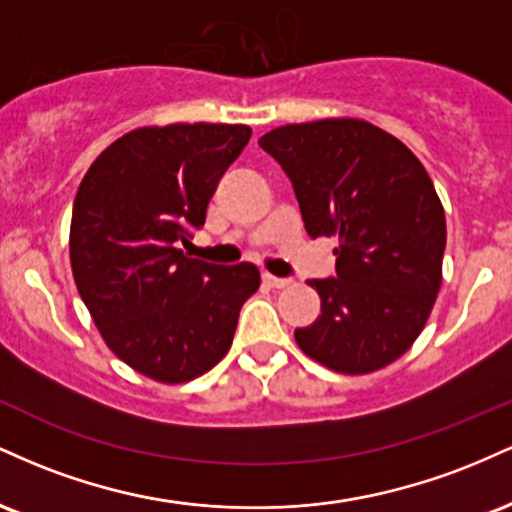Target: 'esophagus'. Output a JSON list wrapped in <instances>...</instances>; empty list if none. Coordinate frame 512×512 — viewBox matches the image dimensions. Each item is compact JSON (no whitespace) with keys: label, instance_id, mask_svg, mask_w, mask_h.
Returning a JSON list of instances; mask_svg holds the SVG:
<instances>
[{"label":"esophagus","instance_id":"obj_1","mask_svg":"<svg viewBox=\"0 0 512 512\" xmlns=\"http://www.w3.org/2000/svg\"><path fill=\"white\" fill-rule=\"evenodd\" d=\"M262 279L267 281L269 286H274V289H286V286L291 284V279H284V276H274V274H262Z\"/></svg>","mask_w":512,"mask_h":512}]
</instances>
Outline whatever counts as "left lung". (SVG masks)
<instances>
[{"label": "left lung", "mask_w": 512, "mask_h": 512, "mask_svg": "<svg viewBox=\"0 0 512 512\" xmlns=\"http://www.w3.org/2000/svg\"><path fill=\"white\" fill-rule=\"evenodd\" d=\"M260 146L289 175L310 238H337V274L310 279L320 315L296 330L305 356L346 375L399 358L443 281L445 211L397 137L354 117L276 127Z\"/></svg>", "instance_id": "1"}]
</instances>
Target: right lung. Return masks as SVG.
I'll return each mask as SVG.
<instances>
[{"label": "right lung", "instance_id": "right-lung-1", "mask_svg": "<svg viewBox=\"0 0 512 512\" xmlns=\"http://www.w3.org/2000/svg\"><path fill=\"white\" fill-rule=\"evenodd\" d=\"M245 125L142 127L93 161L74 199L69 257L81 301L117 358L158 383H187L228 354L255 264L182 255Z\"/></svg>", "mask_w": 512, "mask_h": 512}]
</instances>
